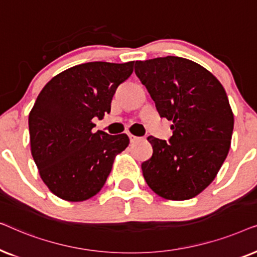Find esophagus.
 Segmentation results:
<instances>
[{
  "instance_id": "34e87169",
  "label": "esophagus",
  "mask_w": 257,
  "mask_h": 257,
  "mask_svg": "<svg viewBox=\"0 0 257 257\" xmlns=\"http://www.w3.org/2000/svg\"><path fill=\"white\" fill-rule=\"evenodd\" d=\"M128 138H130V142L135 143V142H137V140L139 139V137H136V136H133V135H128Z\"/></svg>"
}]
</instances>
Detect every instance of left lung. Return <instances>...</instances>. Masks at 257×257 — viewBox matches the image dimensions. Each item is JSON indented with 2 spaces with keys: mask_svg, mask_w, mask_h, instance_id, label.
<instances>
[{
  "mask_svg": "<svg viewBox=\"0 0 257 257\" xmlns=\"http://www.w3.org/2000/svg\"><path fill=\"white\" fill-rule=\"evenodd\" d=\"M135 72L160 117L173 121L168 143L150 136L142 164L147 185L168 200H187L216 177L229 152L234 115L221 83L198 63L167 56L136 62Z\"/></svg>",
  "mask_w": 257,
  "mask_h": 257,
  "instance_id": "obj_1",
  "label": "left lung"
}]
</instances>
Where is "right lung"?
<instances>
[{
  "label": "right lung",
  "mask_w": 257,
  "mask_h": 257,
  "mask_svg": "<svg viewBox=\"0 0 257 257\" xmlns=\"http://www.w3.org/2000/svg\"><path fill=\"white\" fill-rule=\"evenodd\" d=\"M133 62H89L55 76L29 113L31 154L42 180L58 198H92L110 174L126 135L93 132L92 119L110 113L117 87L131 76Z\"/></svg>",
  "instance_id": "obj_1"
}]
</instances>
